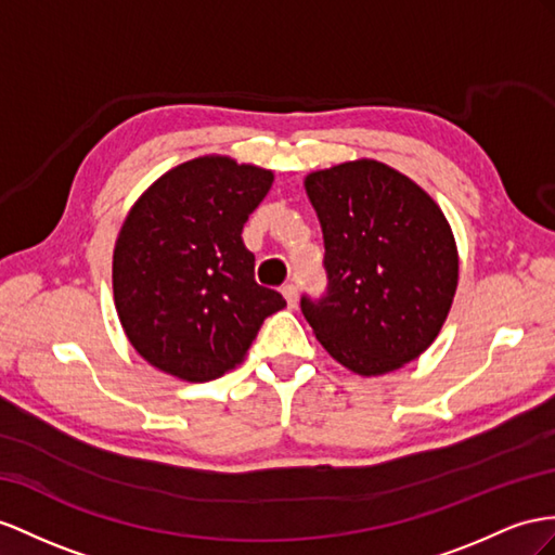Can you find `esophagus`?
I'll return each mask as SVG.
<instances>
[{"label": "esophagus", "mask_w": 555, "mask_h": 555, "mask_svg": "<svg viewBox=\"0 0 555 555\" xmlns=\"http://www.w3.org/2000/svg\"><path fill=\"white\" fill-rule=\"evenodd\" d=\"M281 293H283V297H286L288 307H291V309H295V307H297V288L293 286V283H288V286H283V288H281Z\"/></svg>", "instance_id": "obj_1"}]
</instances>
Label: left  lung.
I'll return each instance as SVG.
<instances>
[{
	"instance_id": "obj_1",
	"label": "left lung",
	"mask_w": 555,
	"mask_h": 555,
	"mask_svg": "<svg viewBox=\"0 0 555 555\" xmlns=\"http://www.w3.org/2000/svg\"><path fill=\"white\" fill-rule=\"evenodd\" d=\"M328 274L302 314L331 357L385 375L426 351L457 291V246L443 210L420 184L373 159L309 173Z\"/></svg>"
}]
</instances>
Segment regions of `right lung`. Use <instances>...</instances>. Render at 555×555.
Wrapping results in <instances>:
<instances>
[{
  "label": "right lung",
  "mask_w": 555,
  "mask_h": 555,
  "mask_svg": "<svg viewBox=\"0 0 555 555\" xmlns=\"http://www.w3.org/2000/svg\"><path fill=\"white\" fill-rule=\"evenodd\" d=\"M272 170L230 156L170 168L126 216L112 288L126 337L142 359L188 382L244 361L267 317L286 307L255 281L244 224L272 188Z\"/></svg>",
  "instance_id": "right-lung-1"
}]
</instances>
